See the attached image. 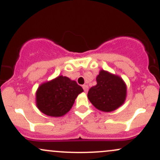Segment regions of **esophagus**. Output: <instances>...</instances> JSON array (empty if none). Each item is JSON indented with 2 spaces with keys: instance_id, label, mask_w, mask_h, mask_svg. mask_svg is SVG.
<instances>
[{
  "instance_id": "1",
  "label": "esophagus",
  "mask_w": 160,
  "mask_h": 160,
  "mask_svg": "<svg viewBox=\"0 0 160 160\" xmlns=\"http://www.w3.org/2000/svg\"><path fill=\"white\" fill-rule=\"evenodd\" d=\"M82 89H83V90L85 92H87L88 90H89V86L86 85V84H85V85L82 86Z\"/></svg>"
}]
</instances>
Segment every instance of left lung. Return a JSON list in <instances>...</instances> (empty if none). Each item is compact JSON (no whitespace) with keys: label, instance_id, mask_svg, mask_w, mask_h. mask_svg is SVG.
<instances>
[{"label":"left lung","instance_id":"obj_1","mask_svg":"<svg viewBox=\"0 0 160 160\" xmlns=\"http://www.w3.org/2000/svg\"><path fill=\"white\" fill-rule=\"evenodd\" d=\"M97 84L89 89L88 98L95 108L102 112H112L124 104L127 88L120 76L101 70Z\"/></svg>","mask_w":160,"mask_h":160}]
</instances>
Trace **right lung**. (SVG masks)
Here are the masks:
<instances>
[{"mask_svg": "<svg viewBox=\"0 0 160 160\" xmlns=\"http://www.w3.org/2000/svg\"><path fill=\"white\" fill-rule=\"evenodd\" d=\"M82 92L75 80L60 75L40 84L36 92V105L49 117H62L71 109L75 99Z\"/></svg>", "mask_w": 160, "mask_h": 160, "instance_id": "obj_1", "label": "right lung"}]
</instances>
